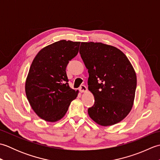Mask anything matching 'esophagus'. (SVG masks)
Returning <instances> with one entry per match:
<instances>
[{"label":"esophagus","instance_id":"34e87169","mask_svg":"<svg viewBox=\"0 0 160 160\" xmlns=\"http://www.w3.org/2000/svg\"><path fill=\"white\" fill-rule=\"evenodd\" d=\"M79 91H80L81 93H84V92H86V91H87V89L86 86L81 85V86L80 87V88H79Z\"/></svg>","mask_w":160,"mask_h":160}]
</instances>
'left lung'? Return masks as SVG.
I'll return each instance as SVG.
<instances>
[{
  "instance_id": "1",
  "label": "left lung",
  "mask_w": 160,
  "mask_h": 160,
  "mask_svg": "<svg viewBox=\"0 0 160 160\" xmlns=\"http://www.w3.org/2000/svg\"><path fill=\"white\" fill-rule=\"evenodd\" d=\"M79 52L95 99L88 108L90 118L104 127L118 123L133 104L137 78L131 62L120 49L101 42H81Z\"/></svg>"
}]
</instances>
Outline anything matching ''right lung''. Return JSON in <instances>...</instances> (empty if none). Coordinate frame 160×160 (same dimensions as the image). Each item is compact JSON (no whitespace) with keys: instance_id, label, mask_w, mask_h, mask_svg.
<instances>
[{"instance_id":"add662e5","label":"right lung","mask_w":160,"mask_h":160,"mask_svg":"<svg viewBox=\"0 0 160 160\" xmlns=\"http://www.w3.org/2000/svg\"><path fill=\"white\" fill-rule=\"evenodd\" d=\"M80 42L60 40L40 50L30 67L25 93L32 109L48 122L62 118L78 91L69 85L66 68L77 56Z\"/></svg>"}]
</instances>
